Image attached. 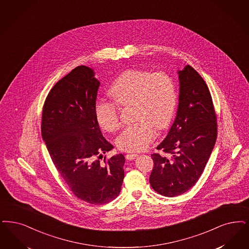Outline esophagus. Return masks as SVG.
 <instances>
[{
	"label": "esophagus",
	"instance_id": "obj_1",
	"mask_svg": "<svg viewBox=\"0 0 249 249\" xmlns=\"http://www.w3.org/2000/svg\"><path fill=\"white\" fill-rule=\"evenodd\" d=\"M139 155L136 153H129L128 155H126V159L128 160H135Z\"/></svg>",
	"mask_w": 249,
	"mask_h": 249
}]
</instances>
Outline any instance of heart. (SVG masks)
<instances>
[{"label": "heart", "instance_id": "heart-1", "mask_svg": "<svg viewBox=\"0 0 249 249\" xmlns=\"http://www.w3.org/2000/svg\"><path fill=\"white\" fill-rule=\"evenodd\" d=\"M108 94L117 104L133 107V125L124 129L117 139L124 151H141L147 147L157 129L167 128L174 116L177 92L173 80L165 72L128 70L115 80ZM95 119L100 127L114 132L121 126L118 109L112 103H96Z\"/></svg>", "mask_w": 249, "mask_h": 249}]
</instances>
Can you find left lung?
<instances>
[{"mask_svg":"<svg viewBox=\"0 0 249 249\" xmlns=\"http://www.w3.org/2000/svg\"><path fill=\"white\" fill-rule=\"evenodd\" d=\"M177 73V115L167 136L157 147L168 153L169 157L151 156L154 169L150 184L168 197L180 196L196 183L217 138V119L206 82L189 65Z\"/></svg>","mask_w":249,"mask_h":249,"instance_id":"8db88e82","label":"left lung"}]
</instances>
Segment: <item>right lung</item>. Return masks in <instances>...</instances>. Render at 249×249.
Here are the masks:
<instances>
[{"instance_id":"1","label":"right lung","mask_w":249,"mask_h":249,"mask_svg":"<svg viewBox=\"0 0 249 249\" xmlns=\"http://www.w3.org/2000/svg\"><path fill=\"white\" fill-rule=\"evenodd\" d=\"M99 86L92 69H74L51 89L41 120L42 140L61 177L77 197L93 205L118 197L125 163L122 154L100 162L114 146L95 119Z\"/></svg>"}]
</instances>
